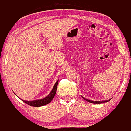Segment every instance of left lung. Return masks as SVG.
I'll return each instance as SVG.
<instances>
[{"instance_id": "left-lung-1", "label": "left lung", "mask_w": 131, "mask_h": 131, "mask_svg": "<svg viewBox=\"0 0 131 131\" xmlns=\"http://www.w3.org/2000/svg\"><path fill=\"white\" fill-rule=\"evenodd\" d=\"M82 97L84 99V100H85L86 101H88V102H91V103H93V104H101V103H104V102H109V101H110L111 99L109 100H107V101H90V100H88V99H86L85 98L83 97L82 96Z\"/></svg>"}]
</instances>
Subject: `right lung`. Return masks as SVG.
<instances>
[{
  "mask_svg": "<svg viewBox=\"0 0 131 131\" xmlns=\"http://www.w3.org/2000/svg\"><path fill=\"white\" fill-rule=\"evenodd\" d=\"M58 82L59 81H57V82H56V84H55L54 88L52 89V91L50 92V93L49 94L47 97L43 98V99H39V100H35V101H24V100H22V101H23L25 103H26L27 104L30 105V106H34V107H40V106H42V105L47 104H49V102L53 99V98L54 97L55 95H56Z\"/></svg>",
  "mask_w": 131,
  "mask_h": 131,
  "instance_id": "obj_1",
  "label": "right lung"
}]
</instances>
